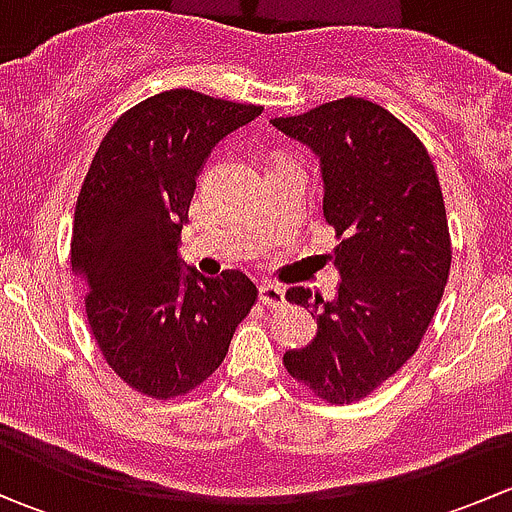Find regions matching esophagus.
Instances as JSON below:
<instances>
[{"mask_svg": "<svg viewBox=\"0 0 512 512\" xmlns=\"http://www.w3.org/2000/svg\"><path fill=\"white\" fill-rule=\"evenodd\" d=\"M260 302L265 307H282L285 304V289L277 285H260Z\"/></svg>", "mask_w": 512, "mask_h": 512, "instance_id": "obj_1", "label": "esophagus"}]
</instances>
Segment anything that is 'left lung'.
Wrapping results in <instances>:
<instances>
[{
	"mask_svg": "<svg viewBox=\"0 0 512 512\" xmlns=\"http://www.w3.org/2000/svg\"><path fill=\"white\" fill-rule=\"evenodd\" d=\"M272 126L322 165L324 218L337 232V297L287 289L317 337L285 354L299 384L329 404L369 396L416 354L451 270L446 205L431 156L394 113L366 98L322 103Z\"/></svg>",
	"mask_w": 512,
	"mask_h": 512,
	"instance_id": "left-lung-1",
	"label": "left lung"
}]
</instances>
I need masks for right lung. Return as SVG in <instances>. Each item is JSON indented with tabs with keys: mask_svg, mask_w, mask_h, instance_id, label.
<instances>
[{
	"mask_svg": "<svg viewBox=\"0 0 512 512\" xmlns=\"http://www.w3.org/2000/svg\"><path fill=\"white\" fill-rule=\"evenodd\" d=\"M262 106L173 89L128 108L81 185L71 267L98 349L131 389L173 399L223 364L257 287L240 270L205 277L178 255L195 178Z\"/></svg>",
	"mask_w": 512,
	"mask_h": 512,
	"instance_id": "1",
	"label": "right lung"
}]
</instances>
